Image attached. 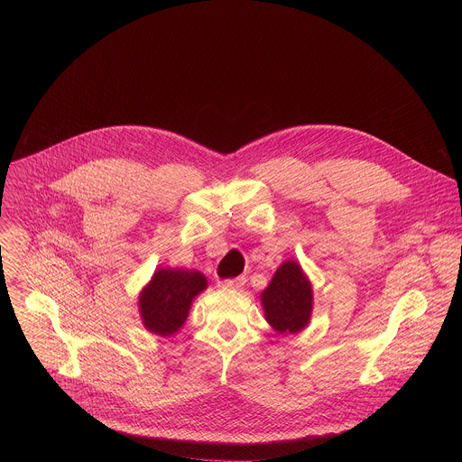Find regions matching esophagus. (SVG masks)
Listing matches in <instances>:
<instances>
[{
    "mask_svg": "<svg viewBox=\"0 0 462 462\" xmlns=\"http://www.w3.org/2000/svg\"><path fill=\"white\" fill-rule=\"evenodd\" d=\"M245 284V277H235V279H224L218 282L222 288H231V290H240Z\"/></svg>",
    "mask_w": 462,
    "mask_h": 462,
    "instance_id": "34e87169",
    "label": "esophagus"
}]
</instances>
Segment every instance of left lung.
<instances>
[{"instance_id":"1","label":"left lung","mask_w":462,"mask_h":462,"mask_svg":"<svg viewBox=\"0 0 462 462\" xmlns=\"http://www.w3.org/2000/svg\"><path fill=\"white\" fill-rule=\"evenodd\" d=\"M262 304L266 322L281 334H293L308 326L313 291L299 263L286 262L277 268L262 293Z\"/></svg>"}]
</instances>
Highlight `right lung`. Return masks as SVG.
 <instances>
[{"label":"right lung","mask_w":462,"mask_h":462,"mask_svg":"<svg viewBox=\"0 0 462 462\" xmlns=\"http://www.w3.org/2000/svg\"><path fill=\"white\" fill-rule=\"evenodd\" d=\"M200 272L160 268L147 288L140 293V313L145 329L171 336L178 332L189 317L194 297L206 288Z\"/></svg>","instance_id":"right-lung-1"}]
</instances>
